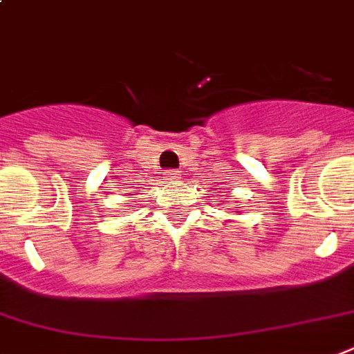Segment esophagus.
I'll use <instances>...</instances> for the list:
<instances>
[{
    "label": "esophagus",
    "mask_w": 354,
    "mask_h": 354,
    "mask_svg": "<svg viewBox=\"0 0 354 354\" xmlns=\"http://www.w3.org/2000/svg\"><path fill=\"white\" fill-rule=\"evenodd\" d=\"M165 180H169V182H178V180H180V172H178V171H167L165 172Z\"/></svg>",
    "instance_id": "1"
}]
</instances>
